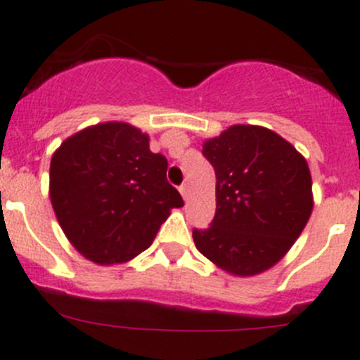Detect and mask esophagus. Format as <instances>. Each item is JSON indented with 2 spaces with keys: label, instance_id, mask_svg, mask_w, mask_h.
<instances>
[{
  "label": "esophagus",
  "instance_id": "esophagus-1",
  "mask_svg": "<svg viewBox=\"0 0 360 360\" xmlns=\"http://www.w3.org/2000/svg\"><path fill=\"white\" fill-rule=\"evenodd\" d=\"M180 194H181V198H184L185 201H187V199H188V187L185 184L180 187Z\"/></svg>",
  "mask_w": 360,
  "mask_h": 360
}]
</instances>
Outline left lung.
I'll return each instance as SVG.
<instances>
[{"label":"left lung","mask_w":360,"mask_h":360,"mask_svg":"<svg viewBox=\"0 0 360 360\" xmlns=\"http://www.w3.org/2000/svg\"><path fill=\"white\" fill-rule=\"evenodd\" d=\"M215 169L212 226L195 248L234 276H255L290 250L313 210L311 175L292 143L262 126L236 124L202 143Z\"/></svg>","instance_id":"8db88e82"}]
</instances>
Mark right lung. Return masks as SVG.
Masks as SVG:
<instances>
[{
    "label": "right lung",
    "mask_w": 360,
    "mask_h": 360,
    "mask_svg": "<svg viewBox=\"0 0 360 360\" xmlns=\"http://www.w3.org/2000/svg\"><path fill=\"white\" fill-rule=\"evenodd\" d=\"M166 169L148 134L127 122L96 124L66 138L52 155L49 194L77 252L112 266L147 250L172 210L184 206Z\"/></svg>",
    "instance_id": "right-lung-1"
}]
</instances>
